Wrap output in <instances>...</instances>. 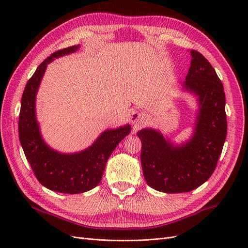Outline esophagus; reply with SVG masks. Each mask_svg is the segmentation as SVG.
Wrapping results in <instances>:
<instances>
[{"instance_id": "34e87169", "label": "esophagus", "mask_w": 248, "mask_h": 248, "mask_svg": "<svg viewBox=\"0 0 248 248\" xmlns=\"http://www.w3.org/2000/svg\"><path fill=\"white\" fill-rule=\"evenodd\" d=\"M144 120H145V115L142 114L141 111L132 110L131 115H130V122H131L133 125L140 124L141 122H144Z\"/></svg>"}]
</instances>
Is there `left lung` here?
Returning a JSON list of instances; mask_svg holds the SVG:
<instances>
[{
    "instance_id": "left-lung-1",
    "label": "left lung",
    "mask_w": 248,
    "mask_h": 248,
    "mask_svg": "<svg viewBox=\"0 0 248 248\" xmlns=\"http://www.w3.org/2000/svg\"><path fill=\"white\" fill-rule=\"evenodd\" d=\"M191 63L182 90L197 97L199 109L191 138L181 145L152 128L138 132L140 161L150 187L166 193L188 192L211 177L227 138L226 95L208 60L190 50Z\"/></svg>"
}]
</instances>
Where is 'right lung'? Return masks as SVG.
<instances>
[{
  "label": "right lung",
  "mask_w": 248,
  "mask_h": 248,
  "mask_svg": "<svg viewBox=\"0 0 248 248\" xmlns=\"http://www.w3.org/2000/svg\"><path fill=\"white\" fill-rule=\"evenodd\" d=\"M78 48L73 46L58 50L38 66L22 93L18 121L20 144L37 180L50 190L69 194L89 191L99 184L110 154L131 129L126 124L104 130L89 148L70 154L58 152L44 141L36 119L37 91L47 64Z\"/></svg>",
  "instance_id": "obj_1"
}]
</instances>
